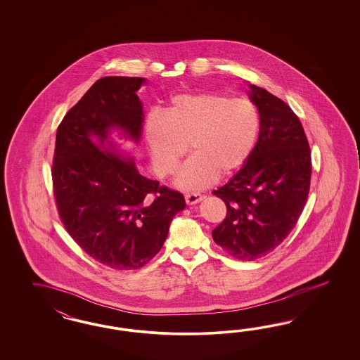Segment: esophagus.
Listing matches in <instances>:
<instances>
[{
	"label": "esophagus",
	"mask_w": 360,
	"mask_h": 360,
	"mask_svg": "<svg viewBox=\"0 0 360 360\" xmlns=\"http://www.w3.org/2000/svg\"><path fill=\"white\" fill-rule=\"evenodd\" d=\"M202 199H203V196L198 194V193H188V194L185 195V200L187 205H195V203H199Z\"/></svg>",
	"instance_id": "esophagus-1"
}]
</instances>
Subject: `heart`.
<instances>
[{"label": "heart", "instance_id": "1", "mask_svg": "<svg viewBox=\"0 0 360 360\" xmlns=\"http://www.w3.org/2000/svg\"><path fill=\"white\" fill-rule=\"evenodd\" d=\"M259 133V115L244 98L219 94L178 95L164 113L145 121V140L160 176L172 174L187 150L193 155L179 169L175 185L196 191L217 178L235 174L251 155Z\"/></svg>", "mask_w": 360, "mask_h": 360}]
</instances>
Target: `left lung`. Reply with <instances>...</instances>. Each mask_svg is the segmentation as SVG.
Masks as SVG:
<instances>
[{"label":"left lung","mask_w":360,"mask_h":360,"mask_svg":"<svg viewBox=\"0 0 360 360\" xmlns=\"http://www.w3.org/2000/svg\"><path fill=\"white\" fill-rule=\"evenodd\" d=\"M260 133L251 155L229 184L214 190L227 207L212 239L243 262L264 257L295 229L311 178V153L304 127L292 108L251 84Z\"/></svg>","instance_id":"8db88e82"}]
</instances>
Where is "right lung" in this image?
<instances>
[{"label":"right lung","instance_id":"right-lung-1","mask_svg":"<svg viewBox=\"0 0 360 360\" xmlns=\"http://www.w3.org/2000/svg\"><path fill=\"white\" fill-rule=\"evenodd\" d=\"M143 82L98 79L65 113L55 140L51 175L59 218L83 251L116 271L150 262L186 206L181 193L142 176L131 157L100 149L115 128L140 140L143 112L136 92Z\"/></svg>","mask_w":360,"mask_h":360}]
</instances>
